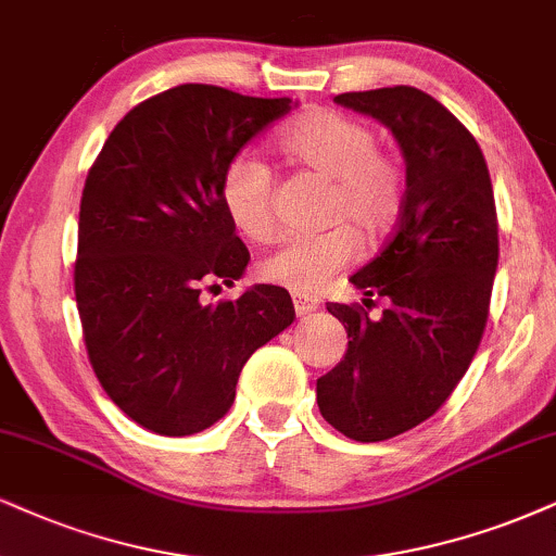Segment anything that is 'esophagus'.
I'll return each instance as SVG.
<instances>
[{"mask_svg":"<svg viewBox=\"0 0 556 556\" xmlns=\"http://www.w3.org/2000/svg\"><path fill=\"white\" fill-rule=\"evenodd\" d=\"M317 309H319L317 299L306 296V293H293V312H296V317H306V314H312Z\"/></svg>","mask_w":556,"mask_h":556,"instance_id":"obj_1","label":"esophagus"}]
</instances>
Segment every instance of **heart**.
Segmentation results:
<instances>
[{
    "instance_id": "b5f03b06",
    "label": "heart",
    "mask_w": 556,
    "mask_h": 556,
    "mask_svg": "<svg viewBox=\"0 0 556 556\" xmlns=\"http://www.w3.org/2000/svg\"><path fill=\"white\" fill-rule=\"evenodd\" d=\"M289 160L327 180V218L351 222L363 237H379L400 216L404 173L392 154L381 152L374 128L334 111H312L280 136ZM226 216L247 237L263 239L273 231V173L255 154L231 156L222 175ZM358 255V237L348 224L317 235H289L260 263L270 283L296 293L321 289L340 267Z\"/></svg>"
}]
</instances>
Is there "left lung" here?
Wrapping results in <instances>:
<instances>
[{
    "label": "left lung",
    "instance_id": "left-lung-1",
    "mask_svg": "<svg viewBox=\"0 0 556 556\" xmlns=\"http://www.w3.org/2000/svg\"><path fill=\"white\" fill-rule=\"evenodd\" d=\"M376 118L407 164L400 224L351 283L387 301L379 319L327 304L348 351L317 379L319 413L361 443L387 441L435 415L475 358L497 270L495 195L482 149L441 102L415 87L338 94Z\"/></svg>",
    "mask_w": 556,
    "mask_h": 556
}]
</instances>
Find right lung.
<instances>
[{"label":"right lung","instance_id":"1","mask_svg":"<svg viewBox=\"0 0 556 556\" xmlns=\"http://www.w3.org/2000/svg\"><path fill=\"white\" fill-rule=\"evenodd\" d=\"M296 105L173 87L136 105L89 169L74 265L87 355L108 396L152 433L193 435L222 420L247 358L296 317L289 293L267 283L201 301L250 263L222 205L224 167Z\"/></svg>","mask_w":556,"mask_h":556}]
</instances>
